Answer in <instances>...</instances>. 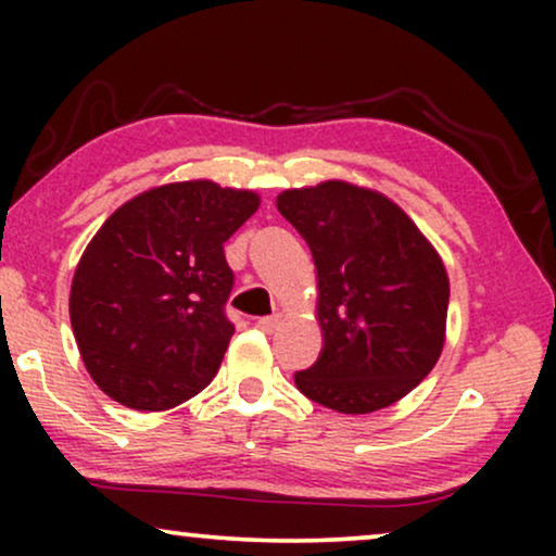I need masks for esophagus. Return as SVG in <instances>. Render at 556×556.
Listing matches in <instances>:
<instances>
[{"mask_svg":"<svg viewBox=\"0 0 556 556\" xmlns=\"http://www.w3.org/2000/svg\"><path fill=\"white\" fill-rule=\"evenodd\" d=\"M257 326H261L263 331H268V333H273L280 326V314H273V316H263V318H257Z\"/></svg>","mask_w":556,"mask_h":556,"instance_id":"34e87169","label":"esophagus"}]
</instances>
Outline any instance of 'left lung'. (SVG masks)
I'll return each mask as SVG.
<instances>
[{
  "label": "left lung",
  "instance_id": "left-lung-1",
  "mask_svg": "<svg viewBox=\"0 0 556 556\" xmlns=\"http://www.w3.org/2000/svg\"><path fill=\"white\" fill-rule=\"evenodd\" d=\"M278 212L314 255L324 349L295 387L344 415L390 407L435 367L451 286L435 250L387 197L346 181L288 189Z\"/></svg>",
  "mask_w": 556,
  "mask_h": 556
}]
</instances>
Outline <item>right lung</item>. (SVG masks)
Masks as SVG:
<instances>
[{
    "label": "right lung",
    "mask_w": 556,
    "mask_h": 556,
    "mask_svg": "<svg viewBox=\"0 0 556 556\" xmlns=\"http://www.w3.org/2000/svg\"><path fill=\"white\" fill-rule=\"evenodd\" d=\"M257 204L200 179L149 189L105 219L75 270L71 324L109 397L159 413L212 382L235 333L225 242Z\"/></svg>",
    "instance_id": "right-lung-1"
}]
</instances>
